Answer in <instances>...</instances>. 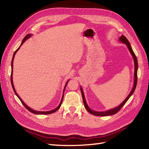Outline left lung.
<instances>
[{
  "instance_id": "obj_1",
  "label": "left lung",
  "mask_w": 149,
  "mask_h": 149,
  "mask_svg": "<svg viewBox=\"0 0 149 149\" xmlns=\"http://www.w3.org/2000/svg\"><path fill=\"white\" fill-rule=\"evenodd\" d=\"M120 42H122L123 43H124L125 44H126L127 46V48L129 49V51L131 53V54L133 57V59H134V86L132 88V90L131 91V93H129V95L127 96V97L125 99V100L123 101V102L120 104L119 106H118L116 108H114L113 109H111L109 111H104V112H97V111H92L91 109H90V107L88 106L87 104L86 100H85V98H84V93H83V91L82 90V88H81V93H82V97H83V102L84 104V107L88 111V112L90 113L91 114H92L93 115H95V116H109V115H115L116 113H118L119 111L121 109L122 107H123V106L124 105V104L126 103V102L128 100V99H129V97H130L132 93H134V91L136 89V84H137V81H138V75H137V71H138V60H137V58L135 54L134 53L133 50H132L130 43H129L128 40L126 38L123 36L122 35L121 37L120 38Z\"/></svg>"
}]
</instances>
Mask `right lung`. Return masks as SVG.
<instances>
[{
    "label": "right lung",
    "instance_id": "add662e5",
    "mask_svg": "<svg viewBox=\"0 0 149 149\" xmlns=\"http://www.w3.org/2000/svg\"><path fill=\"white\" fill-rule=\"evenodd\" d=\"M31 36V34H27V35L24 37V40H22V43H21V45H20V46L22 45V44H23L24 42H25V41H26L27 39H28ZM20 46L18 47V48L15 50V52H14V54H13V59H12V61H11V69H12V72H11V85H12V88H13V91H14V92H15V93L17 95V96L18 97V99L20 100V101H21V102L22 103V104H23V105L26 107V108L27 109V110H29L30 112H31V113H34V114H37V115H49V114H51V113H54V112H56L57 110L58 109H59V108L60 107V106H61V103H62V101H63V95H64V94L63 95V97H62V99H61V102H60V104H59V105L56 107V109H54V110H52V111H35V110H33V109H31L30 107H28L26 104H25L23 101H22V100L20 99V97H19V96L18 95V94H17V93L16 92V91H15V88H14V86H13V78H12V72H13V59H14V57H15V54L17 53V52L18 51V50L20 49ZM68 81H67V83H66V85H65V88H64V91H65V88H66V85H67V84H68ZM63 93H64V92H63Z\"/></svg>",
    "mask_w": 149,
    "mask_h": 149
}]
</instances>
